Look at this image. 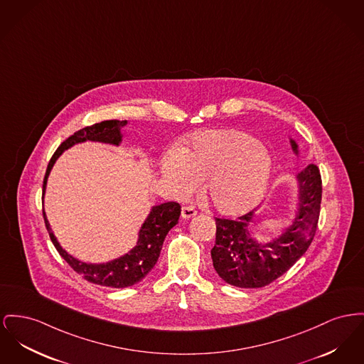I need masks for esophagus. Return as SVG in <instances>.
Instances as JSON below:
<instances>
[{
    "instance_id": "obj_1",
    "label": "esophagus",
    "mask_w": 364,
    "mask_h": 364,
    "mask_svg": "<svg viewBox=\"0 0 364 364\" xmlns=\"http://www.w3.org/2000/svg\"><path fill=\"white\" fill-rule=\"evenodd\" d=\"M196 214V210L193 209V206H184L183 208V210H181V215L184 217V218H191V217H193Z\"/></svg>"
}]
</instances>
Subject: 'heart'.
Instances as JSON below:
<instances>
[{"label":"heart","instance_id":"obj_1","mask_svg":"<svg viewBox=\"0 0 364 364\" xmlns=\"http://www.w3.org/2000/svg\"><path fill=\"white\" fill-rule=\"evenodd\" d=\"M161 169L176 196H188L205 180L203 195L214 209L239 214L253 208L265 191L271 158L250 134L221 129L193 136L187 149L164 159Z\"/></svg>","mask_w":364,"mask_h":364}]
</instances>
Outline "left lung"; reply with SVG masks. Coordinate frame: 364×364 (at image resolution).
Returning <instances> with one entry per match:
<instances>
[{"mask_svg":"<svg viewBox=\"0 0 364 364\" xmlns=\"http://www.w3.org/2000/svg\"><path fill=\"white\" fill-rule=\"evenodd\" d=\"M291 147L297 152L293 140ZM297 180L299 196L296 217L272 242L264 245L250 237L247 228L255 221L253 212L235 220L215 217V245L210 253L220 278L242 289L264 287L287 272L308 250L321 213V171L311 164L299 171Z\"/></svg>","mask_w":364,"mask_h":364,"instance_id":"obj_1","label":"left lung"}]
</instances>
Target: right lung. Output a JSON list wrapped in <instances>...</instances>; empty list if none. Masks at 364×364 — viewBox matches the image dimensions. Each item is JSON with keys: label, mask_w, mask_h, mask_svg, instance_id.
<instances>
[{"label": "right lung", "mask_w": 364, "mask_h": 364, "mask_svg": "<svg viewBox=\"0 0 364 364\" xmlns=\"http://www.w3.org/2000/svg\"><path fill=\"white\" fill-rule=\"evenodd\" d=\"M125 125H127V121H118V119L102 121L99 124L81 129L75 132L73 136H70L68 139H65V141L58 147V150L55 151V154L52 155L48 164L45 178H43V195L45 193L49 171L52 169L55 161L62 155L63 151L70 149L77 143L86 141V140L102 141V143H109V144L118 146L122 141L121 128ZM43 213L45 227L50 236L52 243L55 245L59 255L65 258V262L77 274H80L85 280L95 284L114 287V289H124V287L133 286L141 279L146 278V275L154 268V265L158 261V257L161 255V249L165 237L171 228L178 223L181 206L177 202H166V203L154 206L151 209L149 217L146 218L144 224L140 228L137 245L129 252L128 255L112 259L106 264H86L70 256L60 247L59 242L56 240L49 227L45 212Z\"/></svg>", "instance_id": "add662e5"}]
</instances>
